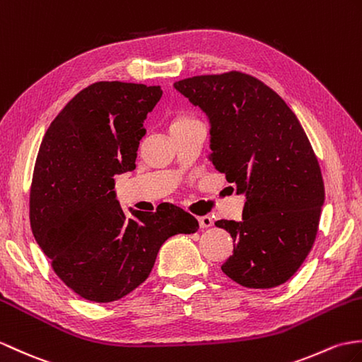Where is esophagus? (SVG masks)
I'll list each match as a JSON object with an SVG mask.
<instances>
[{
  "label": "esophagus",
  "mask_w": 362,
  "mask_h": 362,
  "mask_svg": "<svg viewBox=\"0 0 362 362\" xmlns=\"http://www.w3.org/2000/svg\"><path fill=\"white\" fill-rule=\"evenodd\" d=\"M199 225L200 228H209V226H213V219L209 216H202L199 217Z\"/></svg>",
  "instance_id": "obj_1"
}]
</instances>
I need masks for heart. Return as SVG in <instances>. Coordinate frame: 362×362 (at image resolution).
<instances>
[{"instance_id": "1", "label": "heart", "mask_w": 362, "mask_h": 362, "mask_svg": "<svg viewBox=\"0 0 362 362\" xmlns=\"http://www.w3.org/2000/svg\"><path fill=\"white\" fill-rule=\"evenodd\" d=\"M196 123H200V120L197 119V117L191 115V114H179V115H175L174 119L171 120L170 129H171V132H175V131H179V129L188 128V126H192V124H196Z\"/></svg>"}]
</instances>
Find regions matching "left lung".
<instances>
[{
    "label": "left lung",
    "instance_id": "8db88e82",
    "mask_svg": "<svg viewBox=\"0 0 362 362\" xmlns=\"http://www.w3.org/2000/svg\"><path fill=\"white\" fill-rule=\"evenodd\" d=\"M174 88L206 114L209 160L247 199L240 222H216L234 242L222 272L248 288L287 282L313 247L325 196L298 117L272 88L238 71Z\"/></svg>",
    "mask_w": 362,
    "mask_h": 362
}]
</instances>
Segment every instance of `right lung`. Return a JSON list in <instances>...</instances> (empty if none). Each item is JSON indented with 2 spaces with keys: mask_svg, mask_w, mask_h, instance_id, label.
<instances>
[{
  "mask_svg": "<svg viewBox=\"0 0 362 362\" xmlns=\"http://www.w3.org/2000/svg\"><path fill=\"white\" fill-rule=\"evenodd\" d=\"M160 86L98 81L80 90L55 117L37 156L30 188V226L57 276L92 302H112L136 290L174 234L199 228L174 205L156 213L115 197L114 175L136 170L148 112Z\"/></svg>",
  "mask_w": 362,
  "mask_h": 362,
  "instance_id": "1",
  "label": "right lung"
}]
</instances>
